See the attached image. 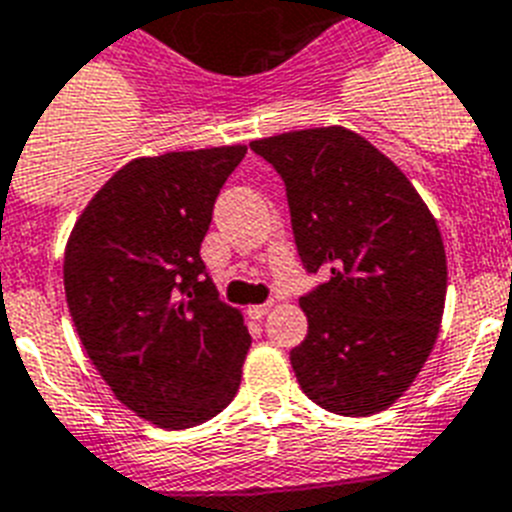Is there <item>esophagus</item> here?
I'll list each match as a JSON object with an SVG mask.
<instances>
[{
  "mask_svg": "<svg viewBox=\"0 0 512 512\" xmlns=\"http://www.w3.org/2000/svg\"><path fill=\"white\" fill-rule=\"evenodd\" d=\"M270 307H273V302H263V305H252V307H247V315L249 318H263V315H268V310Z\"/></svg>",
  "mask_w": 512,
  "mask_h": 512,
  "instance_id": "34e87169",
  "label": "esophagus"
}]
</instances>
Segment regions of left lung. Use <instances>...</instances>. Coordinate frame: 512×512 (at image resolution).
Segmentation results:
<instances>
[{
    "label": "left lung",
    "instance_id": "obj_1",
    "mask_svg": "<svg viewBox=\"0 0 512 512\" xmlns=\"http://www.w3.org/2000/svg\"><path fill=\"white\" fill-rule=\"evenodd\" d=\"M249 147L284 178L305 270L328 273L299 297V386L328 413H381L421 373L442 323L447 255L434 215L389 157L342 126Z\"/></svg>",
    "mask_w": 512,
    "mask_h": 512
}]
</instances>
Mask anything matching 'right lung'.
<instances>
[{
    "mask_svg": "<svg viewBox=\"0 0 512 512\" xmlns=\"http://www.w3.org/2000/svg\"><path fill=\"white\" fill-rule=\"evenodd\" d=\"M247 147L139 157L94 194L65 249V297L91 363L128 410L191 429L234 400L249 336L199 257Z\"/></svg>",
    "mask_w": 512,
    "mask_h": 512,
    "instance_id": "add662e5",
    "label": "right lung"
}]
</instances>
